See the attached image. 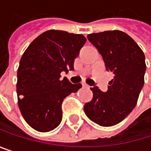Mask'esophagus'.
Masks as SVG:
<instances>
[{
  "label": "esophagus",
  "instance_id": "obj_1",
  "mask_svg": "<svg viewBox=\"0 0 151 151\" xmlns=\"http://www.w3.org/2000/svg\"><path fill=\"white\" fill-rule=\"evenodd\" d=\"M82 86H83V87H86V88H90V86H89L88 85H86V84H82Z\"/></svg>",
  "mask_w": 151,
  "mask_h": 151
}]
</instances>
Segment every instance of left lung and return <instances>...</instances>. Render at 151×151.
<instances>
[{
  "instance_id": "1",
  "label": "left lung",
  "mask_w": 151,
  "mask_h": 151,
  "mask_svg": "<svg viewBox=\"0 0 151 151\" xmlns=\"http://www.w3.org/2000/svg\"><path fill=\"white\" fill-rule=\"evenodd\" d=\"M89 42L101 55L106 70L114 74L104 93L91 88L93 100L84 111L93 122L110 127L123 121L136 106L144 85L145 56L136 42L120 30H108L87 36Z\"/></svg>"
}]
</instances>
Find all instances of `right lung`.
<instances>
[{"instance_id": "obj_1", "label": "right lung", "mask_w": 151, "mask_h": 151, "mask_svg": "<svg viewBox=\"0 0 151 151\" xmlns=\"http://www.w3.org/2000/svg\"><path fill=\"white\" fill-rule=\"evenodd\" d=\"M86 39L80 34L50 29L38 36L23 53L17 71L18 106L26 122L39 132L56 129L62 121L64 99L81 88L62 72L73 71Z\"/></svg>"}]
</instances>
